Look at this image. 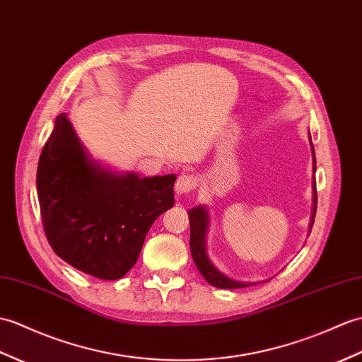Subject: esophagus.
Segmentation results:
<instances>
[{
    "label": "esophagus",
    "instance_id": "obj_1",
    "mask_svg": "<svg viewBox=\"0 0 362 362\" xmlns=\"http://www.w3.org/2000/svg\"><path fill=\"white\" fill-rule=\"evenodd\" d=\"M196 187H197L196 175L191 173H182L179 175L177 182H175V192H177V194H187V192L192 191Z\"/></svg>",
    "mask_w": 362,
    "mask_h": 362
}]
</instances>
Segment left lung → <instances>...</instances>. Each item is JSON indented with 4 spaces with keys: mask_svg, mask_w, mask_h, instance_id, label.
<instances>
[{
    "mask_svg": "<svg viewBox=\"0 0 362 362\" xmlns=\"http://www.w3.org/2000/svg\"><path fill=\"white\" fill-rule=\"evenodd\" d=\"M310 143H312V137H310ZM312 151H313V165L316 170V160H315V148L312 143ZM316 205H317V194H316V180L313 182V213H312V223H310V231H312V226L315 222L316 216ZM189 217V228H191V236H189V247H191V255L192 260L197 267L200 274L205 277L208 284H211L213 287L217 288H243L248 287L251 284L233 281L228 276L221 273L217 268L213 265L211 260H209L206 255V231H208V211L204 206H196L188 211Z\"/></svg>",
    "mask_w": 362,
    "mask_h": 362,
    "instance_id": "left-lung-1",
    "label": "left lung"
}]
</instances>
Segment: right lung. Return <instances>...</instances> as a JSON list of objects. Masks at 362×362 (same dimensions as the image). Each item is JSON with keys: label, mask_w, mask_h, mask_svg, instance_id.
<instances>
[{"label": "right lung", "mask_w": 362, "mask_h": 362, "mask_svg": "<svg viewBox=\"0 0 362 362\" xmlns=\"http://www.w3.org/2000/svg\"><path fill=\"white\" fill-rule=\"evenodd\" d=\"M175 175L140 179L94 162L66 114L41 151L37 192L50 247L67 264L115 281L137 262L146 234L174 205Z\"/></svg>", "instance_id": "right-lung-1"}]
</instances>
